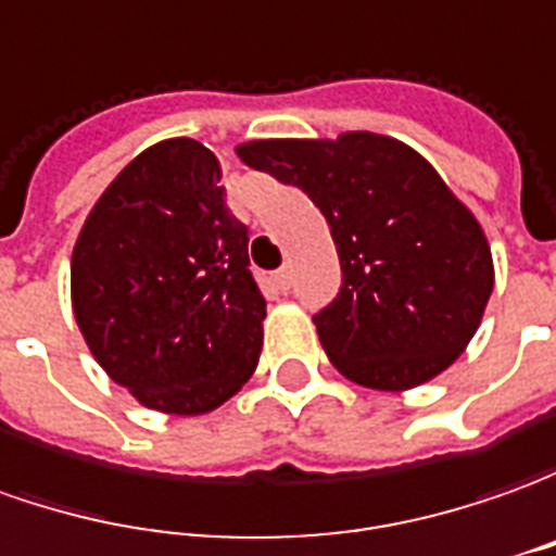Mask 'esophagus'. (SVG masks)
Here are the masks:
<instances>
[{
    "label": "esophagus",
    "mask_w": 556,
    "mask_h": 556,
    "mask_svg": "<svg viewBox=\"0 0 556 556\" xmlns=\"http://www.w3.org/2000/svg\"><path fill=\"white\" fill-rule=\"evenodd\" d=\"M274 282H277V289L289 292V289H292V270H289V267H279L277 274H274Z\"/></svg>",
    "instance_id": "34e87169"
}]
</instances>
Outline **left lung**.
<instances>
[{"instance_id": "1", "label": "left lung", "mask_w": 556, "mask_h": 556, "mask_svg": "<svg viewBox=\"0 0 556 556\" xmlns=\"http://www.w3.org/2000/svg\"><path fill=\"white\" fill-rule=\"evenodd\" d=\"M237 157L298 185L326 215L343 286L313 316L331 365L358 387L405 392L466 353L493 292L481 222L405 142L252 139Z\"/></svg>"}]
</instances>
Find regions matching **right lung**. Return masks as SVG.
<instances>
[{
    "mask_svg": "<svg viewBox=\"0 0 556 556\" xmlns=\"http://www.w3.org/2000/svg\"><path fill=\"white\" fill-rule=\"evenodd\" d=\"M70 289L100 368L151 410L210 414L258 365L267 304L249 230L198 139L149 146L112 179L78 230Z\"/></svg>",
    "mask_w": 556,
    "mask_h": 556,
    "instance_id": "obj_1",
    "label": "right lung"
}]
</instances>
